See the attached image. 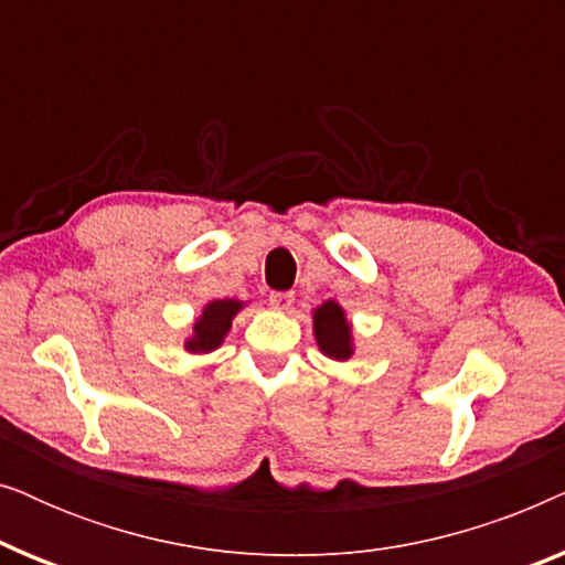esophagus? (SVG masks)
Wrapping results in <instances>:
<instances>
[{"instance_id": "obj_1", "label": "esophagus", "mask_w": 565, "mask_h": 565, "mask_svg": "<svg viewBox=\"0 0 565 565\" xmlns=\"http://www.w3.org/2000/svg\"><path fill=\"white\" fill-rule=\"evenodd\" d=\"M292 300H296L292 292H273V296H269V306H273L275 311H288V308L292 306Z\"/></svg>"}]
</instances>
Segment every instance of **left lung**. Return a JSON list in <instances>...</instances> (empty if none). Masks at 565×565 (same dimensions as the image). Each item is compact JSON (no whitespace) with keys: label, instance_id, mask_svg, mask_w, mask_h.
Returning a JSON list of instances; mask_svg holds the SVG:
<instances>
[{"label":"left lung","instance_id":"1","mask_svg":"<svg viewBox=\"0 0 565 565\" xmlns=\"http://www.w3.org/2000/svg\"><path fill=\"white\" fill-rule=\"evenodd\" d=\"M313 337L319 350L329 360L344 362L354 354V337L352 323L347 321L344 308L337 300H323L313 311Z\"/></svg>","mask_w":565,"mask_h":565}]
</instances>
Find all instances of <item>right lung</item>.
<instances>
[{"instance_id": "right-lung-1", "label": "right lung", "mask_w": 565, "mask_h": 565, "mask_svg": "<svg viewBox=\"0 0 565 565\" xmlns=\"http://www.w3.org/2000/svg\"><path fill=\"white\" fill-rule=\"evenodd\" d=\"M242 308L244 300L236 298H215L211 303H205L195 323H192V334L184 339V350L190 354H207L218 350Z\"/></svg>"}]
</instances>
